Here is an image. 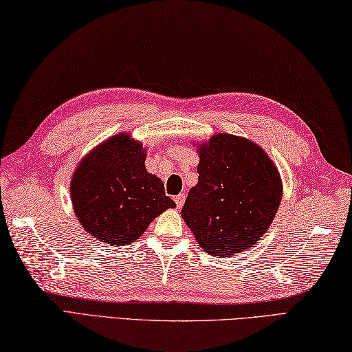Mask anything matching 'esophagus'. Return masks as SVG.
<instances>
[{
    "instance_id": "esophagus-1",
    "label": "esophagus",
    "mask_w": 352,
    "mask_h": 352,
    "mask_svg": "<svg viewBox=\"0 0 352 352\" xmlns=\"http://www.w3.org/2000/svg\"><path fill=\"white\" fill-rule=\"evenodd\" d=\"M174 199H175V204H177V207H178V208H182V207H183V204H184V201H186V193H180V195H177Z\"/></svg>"
}]
</instances>
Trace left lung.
I'll use <instances>...</instances> for the list:
<instances>
[{
    "label": "left lung",
    "instance_id": "left-lung-1",
    "mask_svg": "<svg viewBox=\"0 0 352 352\" xmlns=\"http://www.w3.org/2000/svg\"><path fill=\"white\" fill-rule=\"evenodd\" d=\"M198 184L182 208L197 242L214 257L246 251L261 239L283 195L272 160L252 142L219 133L199 148Z\"/></svg>",
    "mask_w": 352,
    "mask_h": 352
}]
</instances>
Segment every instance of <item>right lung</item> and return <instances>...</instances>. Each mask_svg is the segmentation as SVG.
<instances>
[{
    "mask_svg": "<svg viewBox=\"0 0 352 352\" xmlns=\"http://www.w3.org/2000/svg\"><path fill=\"white\" fill-rule=\"evenodd\" d=\"M71 198L87 233L118 246L136 241L154 218L175 207L164 195L160 178L146 172L142 145L126 133L104 142L80 162Z\"/></svg>",
    "mask_w": 352,
    "mask_h": 352,
    "instance_id": "right-lung-1",
    "label": "right lung"
}]
</instances>
